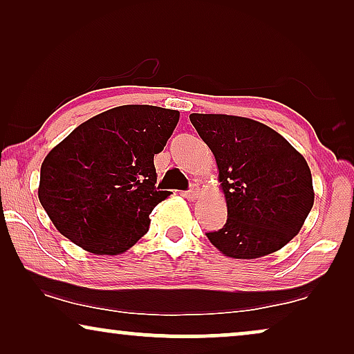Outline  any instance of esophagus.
Here are the masks:
<instances>
[{"instance_id":"1","label":"esophagus","mask_w":354,"mask_h":354,"mask_svg":"<svg viewBox=\"0 0 354 354\" xmlns=\"http://www.w3.org/2000/svg\"><path fill=\"white\" fill-rule=\"evenodd\" d=\"M183 196H185L188 201H195L196 198L200 196V188H198V187H193L192 190H188V192L183 193Z\"/></svg>"}]
</instances>
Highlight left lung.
<instances>
[{
	"label": "left lung",
	"mask_w": 354,
	"mask_h": 354,
	"mask_svg": "<svg viewBox=\"0 0 354 354\" xmlns=\"http://www.w3.org/2000/svg\"><path fill=\"white\" fill-rule=\"evenodd\" d=\"M214 154L227 203V222L207 239L224 256L256 259L283 248L314 205L306 159L258 120L229 114H190Z\"/></svg>",
	"instance_id": "1"
}]
</instances>
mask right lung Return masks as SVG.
Returning a JSON list of instances; mask_svg holds the SVG:
<instances>
[{
  "label": "right lung",
  "mask_w": 354,
  "mask_h": 354,
  "mask_svg": "<svg viewBox=\"0 0 354 354\" xmlns=\"http://www.w3.org/2000/svg\"><path fill=\"white\" fill-rule=\"evenodd\" d=\"M180 113L149 104L104 111L72 130L46 154L38 200L62 235L88 253L122 254L149 229L159 192L154 154Z\"/></svg>",
  "instance_id": "right-lung-1"
}]
</instances>
